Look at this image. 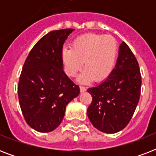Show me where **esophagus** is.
Wrapping results in <instances>:
<instances>
[{
  "mask_svg": "<svg viewBox=\"0 0 156 156\" xmlns=\"http://www.w3.org/2000/svg\"><path fill=\"white\" fill-rule=\"evenodd\" d=\"M86 90H87V89H86L85 87H83V86H81V87H80V91H81V92H84V91H86Z\"/></svg>",
  "mask_w": 156,
  "mask_h": 156,
  "instance_id": "34e87169",
  "label": "esophagus"
}]
</instances>
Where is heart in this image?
Returning a JSON list of instances; mask_svg holds the SVG:
<instances>
[{
	"mask_svg": "<svg viewBox=\"0 0 156 156\" xmlns=\"http://www.w3.org/2000/svg\"><path fill=\"white\" fill-rule=\"evenodd\" d=\"M118 53L116 39L109 35L87 34L73 40L71 48L61 52L64 70L74 77L84 65V70L78 77L80 83H90L95 78L100 82L113 70Z\"/></svg>",
	"mask_w": 156,
	"mask_h": 156,
	"instance_id": "heart-1",
	"label": "heart"
}]
</instances>
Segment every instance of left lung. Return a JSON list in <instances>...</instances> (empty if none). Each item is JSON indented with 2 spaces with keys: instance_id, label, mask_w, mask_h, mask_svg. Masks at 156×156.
Instances as JSON below:
<instances>
[{
  "instance_id": "left-lung-1",
  "label": "left lung",
  "mask_w": 156,
  "mask_h": 156,
  "mask_svg": "<svg viewBox=\"0 0 156 156\" xmlns=\"http://www.w3.org/2000/svg\"><path fill=\"white\" fill-rule=\"evenodd\" d=\"M141 85L137 59L128 45L122 42L116 66L110 75L100 84L87 89L92 96L87 116L93 126L107 133L123 129L138 104Z\"/></svg>"
}]
</instances>
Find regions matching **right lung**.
Returning a JSON list of instances; mask_svg holds the SVG:
<instances>
[{"label":"right lung","mask_w":156,"mask_h":156,"mask_svg":"<svg viewBox=\"0 0 156 156\" xmlns=\"http://www.w3.org/2000/svg\"><path fill=\"white\" fill-rule=\"evenodd\" d=\"M74 29L52 30L40 39L26 59L18 82L21 110L35 130L48 133L57 128L67 104L80 89L63 70L61 52Z\"/></svg>","instance_id":"right-lung-1"}]
</instances>
